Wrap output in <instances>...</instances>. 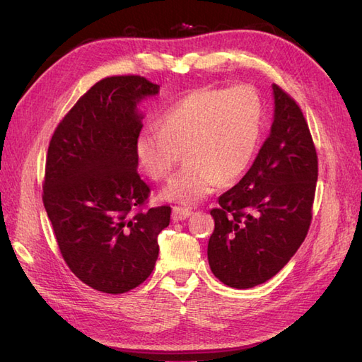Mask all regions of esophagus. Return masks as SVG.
I'll list each match as a JSON object with an SVG mask.
<instances>
[{"mask_svg": "<svg viewBox=\"0 0 362 362\" xmlns=\"http://www.w3.org/2000/svg\"><path fill=\"white\" fill-rule=\"evenodd\" d=\"M192 215V210L186 207H173L172 210V219L173 221H182Z\"/></svg>", "mask_w": 362, "mask_h": 362, "instance_id": "34e87169", "label": "esophagus"}]
</instances>
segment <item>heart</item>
<instances>
[{"label": "heart", "instance_id": "1", "mask_svg": "<svg viewBox=\"0 0 362 362\" xmlns=\"http://www.w3.org/2000/svg\"><path fill=\"white\" fill-rule=\"evenodd\" d=\"M144 127L135 141L141 169L152 180L169 178L184 152L186 167L161 190L164 201L195 204L219 182L240 178L252 163L262 130V104L247 86L198 89Z\"/></svg>", "mask_w": 362, "mask_h": 362}]
</instances>
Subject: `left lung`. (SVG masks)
<instances>
[{
	"mask_svg": "<svg viewBox=\"0 0 362 362\" xmlns=\"http://www.w3.org/2000/svg\"><path fill=\"white\" fill-rule=\"evenodd\" d=\"M270 135L249 172L211 209L207 245L214 275L228 287L250 288L283 269L305 240L318 180V156L298 104L272 86Z\"/></svg>",
	"mask_w": 362,
	"mask_h": 362,
	"instance_id": "1",
	"label": "left lung"
}]
</instances>
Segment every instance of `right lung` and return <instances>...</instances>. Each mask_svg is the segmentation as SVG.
Returning a JSON list of instances; mask_svg holds the SVG:
<instances>
[{"mask_svg":"<svg viewBox=\"0 0 362 362\" xmlns=\"http://www.w3.org/2000/svg\"><path fill=\"white\" fill-rule=\"evenodd\" d=\"M160 86L143 76L96 83L59 122L50 139L42 202L69 269L103 293H126L151 276L158 233L170 207L139 210L151 189L139 178L138 109Z\"/></svg>","mask_w":362,"mask_h":362,"instance_id":"add662e5","label":"right lung"}]
</instances>
